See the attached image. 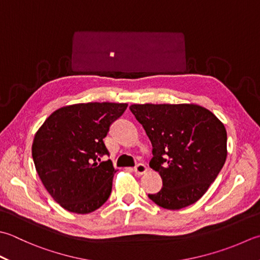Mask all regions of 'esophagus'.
Returning a JSON list of instances; mask_svg holds the SVG:
<instances>
[{"mask_svg": "<svg viewBox=\"0 0 260 260\" xmlns=\"http://www.w3.org/2000/svg\"><path fill=\"white\" fill-rule=\"evenodd\" d=\"M134 171H135V174H136V175L142 176V175L146 174V171H147V167H146L145 165H142V164H140V165H137V166L134 168Z\"/></svg>", "mask_w": 260, "mask_h": 260, "instance_id": "1", "label": "esophagus"}]
</instances>
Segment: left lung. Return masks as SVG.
<instances>
[{"mask_svg":"<svg viewBox=\"0 0 260 260\" xmlns=\"http://www.w3.org/2000/svg\"><path fill=\"white\" fill-rule=\"evenodd\" d=\"M129 109L153 146L150 167L162 188L149 194L167 210L196 203L216 179L226 160V129L217 117L196 104H134Z\"/></svg>","mask_w":260,"mask_h":260,"instance_id":"left-lung-1","label":"left lung"}]
</instances>
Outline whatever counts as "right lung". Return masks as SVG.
Wrapping results in <instances>:
<instances>
[{
	"instance_id": "add662e5",
	"label": "right lung",
	"mask_w": 260,
	"mask_h": 260,
	"mask_svg": "<svg viewBox=\"0 0 260 260\" xmlns=\"http://www.w3.org/2000/svg\"><path fill=\"white\" fill-rule=\"evenodd\" d=\"M127 104L88 103L60 107L35 134L32 159L43 185L64 210L88 214L108 200L115 168L104 139Z\"/></svg>"
}]
</instances>
